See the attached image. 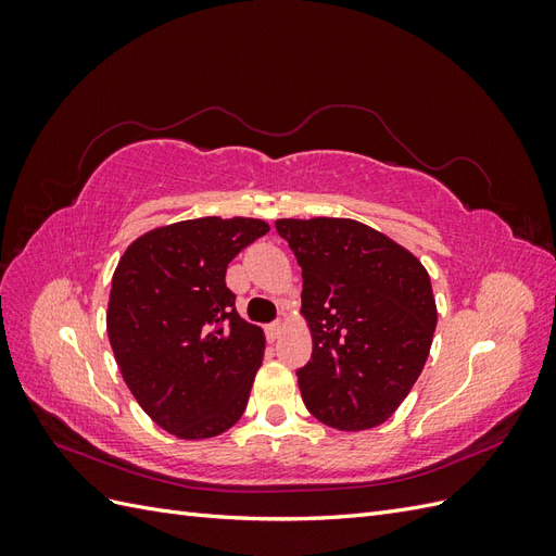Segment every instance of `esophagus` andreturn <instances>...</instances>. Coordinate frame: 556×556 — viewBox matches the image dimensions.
I'll use <instances>...</instances> for the list:
<instances>
[{
  "instance_id": "obj_1",
  "label": "esophagus",
  "mask_w": 556,
  "mask_h": 556,
  "mask_svg": "<svg viewBox=\"0 0 556 556\" xmlns=\"http://www.w3.org/2000/svg\"><path fill=\"white\" fill-rule=\"evenodd\" d=\"M280 336H282V325L280 323H274V325L266 327V339L268 341H278Z\"/></svg>"
}]
</instances>
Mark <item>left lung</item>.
<instances>
[{"label": "left lung", "instance_id": "1", "mask_svg": "<svg viewBox=\"0 0 556 556\" xmlns=\"http://www.w3.org/2000/svg\"><path fill=\"white\" fill-rule=\"evenodd\" d=\"M280 237L304 276L301 315L313 355L299 368L306 408L327 427L382 425L427 364L439 311L410 250L350 217H282Z\"/></svg>", "mask_w": 556, "mask_h": 556}]
</instances>
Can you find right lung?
Segmentation results:
<instances>
[{"mask_svg":"<svg viewBox=\"0 0 556 556\" xmlns=\"http://www.w3.org/2000/svg\"><path fill=\"white\" fill-rule=\"evenodd\" d=\"M266 231L257 217H197L146 231L115 266L106 331L117 368L176 439L220 435L248 406L266 341L237 313L225 274Z\"/></svg>","mask_w":556,"mask_h":556,"instance_id":"1","label":"right lung"}]
</instances>
